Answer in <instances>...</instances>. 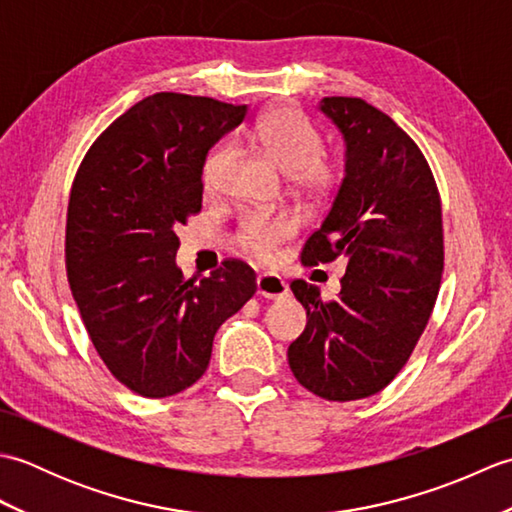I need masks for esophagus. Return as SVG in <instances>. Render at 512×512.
<instances>
[{
  "instance_id": "obj_1",
  "label": "esophagus",
  "mask_w": 512,
  "mask_h": 512,
  "mask_svg": "<svg viewBox=\"0 0 512 512\" xmlns=\"http://www.w3.org/2000/svg\"><path fill=\"white\" fill-rule=\"evenodd\" d=\"M257 295L264 299H281L288 295V284L275 273H264L257 277Z\"/></svg>"
}]
</instances>
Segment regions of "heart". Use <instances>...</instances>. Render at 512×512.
Returning <instances> with one entry per match:
<instances>
[{
	"instance_id": "heart-1",
	"label": "heart",
	"mask_w": 512,
	"mask_h": 512,
	"mask_svg": "<svg viewBox=\"0 0 512 512\" xmlns=\"http://www.w3.org/2000/svg\"><path fill=\"white\" fill-rule=\"evenodd\" d=\"M255 140L266 149L281 169L290 171L295 189L312 200L330 195L339 184V160L321 151L323 140L306 116L292 107H275L259 118L253 132ZM231 160V147L220 145L206 156L202 165V184L206 191L220 187L222 173ZM299 220L290 213H253L237 226V244L257 262L275 259L277 248L297 233Z\"/></svg>"
}]
</instances>
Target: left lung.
<instances>
[{"label": "left lung", "mask_w": 512, "mask_h": 512, "mask_svg": "<svg viewBox=\"0 0 512 512\" xmlns=\"http://www.w3.org/2000/svg\"><path fill=\"white\" fill-rule=\"evenodd\" d=\"M321 112L345 138V178L330 213L301 248L303 266L347 262L336 299L290 284L308 323L288 363L314 396L347 402L385 389L416 347L436 306L444 235L427 158L374 105L325 96Z\"/></svg>", "instance_id": "1"}]
</instances>
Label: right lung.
Wrapping results in <instances>:
<instances>
[{
	"instance_id": "1",
	"label": "right lung",
	"mask_w": 512,
	"mask_h": 512,
	"mask_svg": "<svg viewBox=\"0 0 512 512\" xmlns=\"http://www.w3.org/2000/svg\"><path fill=\"white\" fill-rule=\"evenodd\" d=\"M246 112L209 96H147L94 140L74 176L68 284L101 361L138 396L200 380L217 328L257 290L239 259L200 284L176 266V228L202 211L206 154Z\"/></svg>"
}]
</instances>
